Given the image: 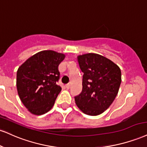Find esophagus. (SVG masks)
I'll use <instances>...</instances> for the list:
<instances>
[{"instance_id": "1", "label": "esophagus", "mask_w": 147, "mask_h": 147, "mask_svg": "<svg viewBox=\"0 0 147 147\" xmlns=\"http://www.w3.org/2000/svg\"><path fill=\"white\" fill-rule=\"evenodd\" d=\"M70 84H66V89H67V90H68L69 88H70Z\"/></svg>"}]
</instances>
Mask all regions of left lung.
<instances>
[{"mask_svg":"<svg viewBox=\"0 0 147 147\" xmlns=\"http://www.w3.org/2000/svg\"><path fill=\"white\" fill-rule=\"evenodd\" d=\"M84 72L82 91L75 96L77 107L84 114L97 116L114 101L121 83V69L105 57L88 53L77 57Z\"/></svg>","mask_w":147,"mask_h":147,"instance_id":"left-lung-1","label":"left lung"}]
</instances>
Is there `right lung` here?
I'll list each match as a JSON object with an SVG mask.
<instances>
[{"mask_svg":"<svg viewBox=\"0 0 147 147\" xmlns=\"http://www.w3.org/2000/svg\"><path fill=\"white\" fill-rule=\"evenodd\" d=\"M64 58V54L42 51L29 57L18 69V93L31 114H44L53 106L61 90L57 85L60 75L58 66Z\"/></svg>","mask_w":147,"mask_h":147,"instance_id":"obj_1","label":"right lung"}]
</instances>
